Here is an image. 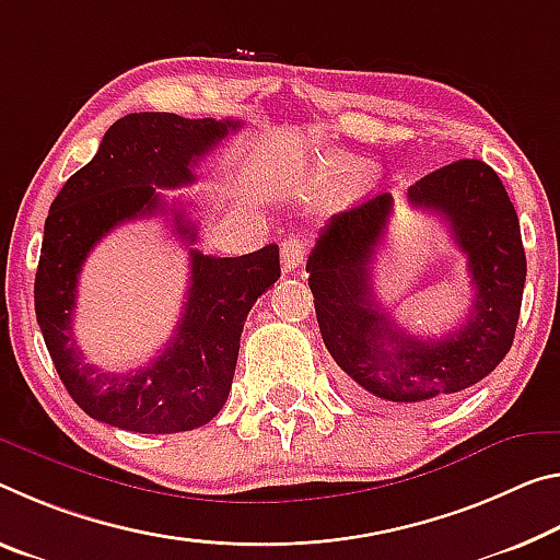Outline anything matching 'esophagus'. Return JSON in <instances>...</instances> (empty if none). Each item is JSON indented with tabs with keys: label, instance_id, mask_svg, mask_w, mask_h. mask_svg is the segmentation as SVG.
Here are the masks:
<instances>
[{
	"label": "esophagus",
	"instance_id": "34e87169",
	"mask_svg": "<svg viewBox=\"0 0 560 560\" xmlns=\"http://www.w3.org/2000/svg\"><path fill=\"white\" fill-rule=\"evenodd\" d=\"M308 242L304 236H287L281 242V266L283 271H294L296 266L306 261Z\"/></svg>",
	"mask_w": 560,
	"mask_h": 560
}]
</instances>
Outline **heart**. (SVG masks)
Here are the masks:
<instances>
[{"label":"heart","mask_w":560,"mask_h":560,"mask_svg":"<svg viewBox=\"0 0 560 560\" xmlns=\"http://www.w3.org/2000/svg\"><path fill=\"white\" fill-rule=\"evenodd\" d=\"M357 172H359L357 164L346 162V159H331V162H326V166H324L322 179H324V184H336V182L346 179L349 174H357Z\"/></svg>","instance_id":"obj_1"}]
</instances>
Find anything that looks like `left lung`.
<instances>
[{"mask_svg":"<svg viewBox=\"0 0 560 560\" xmlns=\"http://www.w3.org/2000/svg\"><path fill=\"white\" fill-rule=\"evenodd\" d=\"M408 203L446 221L476 289L466 322L443 339H419L374 299L371 261L394 211L392 194L334 214L306 261L318 328L357 394L388 404L443 401L499 366L516 334L526 252L509 191L478 159L425 174Z\"/></svg>","mask_w":560,"mask_h":560,"instance_id":"obj_1","label":"left lung"}]
</instances>
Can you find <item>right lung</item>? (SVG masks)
<instances>
[{
    "mask_svg": "<svg viewBox=\"0 0 560 560\" xmlns=\"http://www.w3.org/2000/svg\"><path fill=\"white\" fill-rule=\"evenodd\" d=\"M242 121L184 119L139 112L114 121L92 162L61 186L44 221L34 308L55 369L77 406L96 421L137 433H179L209 423L226 404L246 314L281 277L279 246L244 256L189 252L191 283L182 322L152 363L112 374L77 346V279L92 248L124 221L166 214L156 189L194 184L203 156ZM174 232L197 242V229L174 211Z\"/></svg>",
    "mask_w": 560,
    "mask_h": 560,
    "instance_id": "1",
    "label": "right lung"
}]
</instances>
